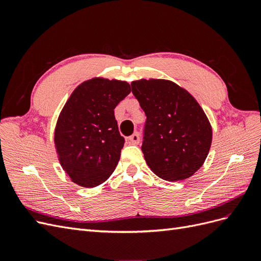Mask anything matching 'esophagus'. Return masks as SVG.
<instances>
[{
  "instance_id": "obj_1",
  "label": "esophagus",
  "mask_w": 261,
  "mask_h": 261,
  "mask_svg": "<svg viewBox=\"0 0 261 261\" xmlns=\"http://www.w3.org/2000/svg\"><path fill=\"white\" fill-rule=\"evenodd\" d=\"M128 143L132 144V145H138L139 141H140V137H139V134L138 133H135L133 134V135L130 137H128Z\"/></svg>"
}]
</instances>
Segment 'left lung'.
I'll return each mask as SVG.
<instances>
[{
    "label": "left lung",
    "mask_w": 261,
    "mask_h": 261,
    "mask_svg": "<svg viewBox=\"0 0 261 261\" xmlns=\"http://www.w3.org/2000/svg\"><path fill=\"white\" fill-rule=\"evenodd\" d=\"M147 116L141 151L156 176L176 181L191 177L209 153L212 127L197 100L168 80L132 82Z\"/></svg>",
    "instance_id": "left-lung-1"
}]
</instances>
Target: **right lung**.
<instances>
[{"instance_id": "right-lung-1", "label": "right lung", "mask_w": 261, "mask_h": 261, "mask_svg": "<svg viewBox=\"0 0 261 261\" xmlns=\"http://www.w3.org/2000/svg\"><path fill=\"white\" fill-rule=\"evenodd\" d=\"M129 92L127 82L93 77L78 85L63 107L54 147L63 171L75 184L96 187L112 175L124 146L114 109Z\"/></svg>"}]
</instances>
